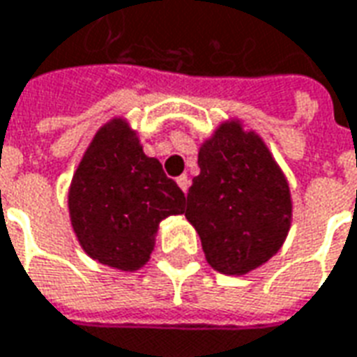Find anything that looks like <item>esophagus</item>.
I'll use <instances>...</instances> for the list:
<instances>
[{
	"label": "esophagus",
	"mask_w": 357,
	"mask_h": 357,
	"mask_svg": "<svg viewBox=\"0 0 357 357\" xmlns=\"http://www.w3.org/2000/svg\"><path fill=\"white\" fill-rule=\"evenodd\" d=\"M178 185L181 187V191H183V193H187V189H189V178H187V176H179Z\"/></svg>",
	"instance_id": "obj_1"
}]
</instances>
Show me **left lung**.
<instances>
[{
    "label": "left lung",
    "mask_w": 357,
    "mask_h": 357,
    "mask_svg": "<svg viewBox=\"0 0 357 357\" xmlns=\"http://www.w3.org/2000/svg\"><path fill=\"white\" fill-rule=\"evenodd\" d=\"M201 174L187 193L185 218L208 265L248 274L282 248L291 224L286 176L265 141L239 121H224L199 149Z\"/></svg>",
    "instance_id": "8db88e82"
}]
</instances>
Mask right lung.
<instances>
[{"label":"right lung","instance_id":"1","mask_svg":"<svg viewBox=\"0 0 357 357\" xmlns=\"http://www.w3.org/2000/svg\"><path fill=\"white\" fill-rule=\"evenodd\" d=\"M67 204L84 253L133 273L151 259L160 222L185 211V195L160 162L143 153L137 131L114 118L84 151Z\"/></svg>","mask_w":357,"mask_h":357}]
</instances>
